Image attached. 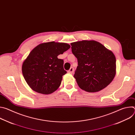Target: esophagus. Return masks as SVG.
<instances>
[{
  "instance_id": "1",
  "label": "esophagus",
  "mask_w": 135,
  "mask_h": 135,
  "mask_svg": "<svg viewBox=\"0 0 135 135\" xmlns=\"http://www.w3.org/2000/svg\"><path fill=\"white\" fill-rule=\"evenodd\" d=\"M68 73L69 74H72L74 73V68H73V67H71V68H70V69L68 71Z\"/></svg>"
}]
</instances>
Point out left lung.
<instances>
[{
    "label": "left lung",
    "instance_id": "obj_1",
    "mask_svg": "<svg viewBox=\"0 0 135 135\" xmlns=\"http://www.w3.org/2000/svg\"><path fill=\"white\" fill-rule=\"evenodd\" d=\"M71 51L78 59L74 75L79 87L89 92L101 91L116 75L114 53L98 42L83 40L71 43Z\"/></svg>",
    "mask_w": 135,
    "mask_h": 135
}]
</instances>
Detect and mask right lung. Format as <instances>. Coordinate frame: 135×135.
Returning <instances> with one entry per match:
<instances>
[{"label":"right lung","instance_id":"1","mask_svg":"<svg viewBox=\"0 0 135 135\" xmlns=\"http://www.w3.org/2000/svg\"><path fill=\"white\" fill-rule=\"evenodd\" d=\"M70 47L67 43L50 42L38 45L30 52L22 64V71L32 90L49 94L59 88L67 71L64 60L57 56Z\"/></svg>","mask_w":135,"mask_h":135}]
</instances>
